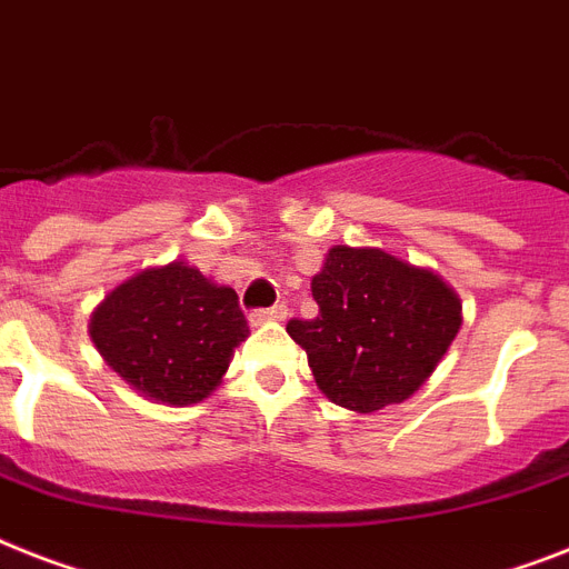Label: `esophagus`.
Here are the masks:
<instances>
[{"label":"esophagus","mask_w":569,"mask_h":569,"mask_svg":"<svg viewBox=\"0 0 569 569\" xmlns=\"http://www.w3.org/2000/svg\"><path fill=\"white\" fill-rule=\"evenodd\" d=\"M286 316H289L286 303H274V307H269V309H253L251 316H248V321L257 327V325H266V321H283Z\"/></svg>","instance_id":"34e87169"}]
</instances>
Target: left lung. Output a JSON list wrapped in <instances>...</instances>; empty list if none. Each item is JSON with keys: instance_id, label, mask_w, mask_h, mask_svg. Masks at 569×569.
Returning a JSON list of instances; mask_svg holds the SVG:
<instances>
[{"instance_id": "1", "label": "left lung", "mask_w": 569, "mask_h": 569, "mask_svg": "<svg viewBox=\"0 0 569 569\" xmlns=\"http://www.w3.org/2000/svg\"><path fill=\"white\" fill-rule=\"evenodd\" d=\"M318 316L286 332L307 350L318 389L350 412L403 403L461 327L459 295L429 269L380 248L332 244L312 277Z\"/></svg>"}]
</instances>
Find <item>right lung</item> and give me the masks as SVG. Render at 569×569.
Returning <instances> with one entry per match:
<instances>
[{
  "instance_id": "obj_1",
  "label": "right lung",
  "mask_w": 569,
  "mask_h": 569,
  "mask_svg": "<svg viewBox=\"0 0 569 569\" xmlns=\"http://www.w3.org/2000/svg\"><path fill=\"white\" fill-rule=\"evenodd\" d=\"M90 339L133 391L189 406L219 386L248 321L230 286L174 260L119 283L92 312Z\"/></svg>"
}]
</instances>
